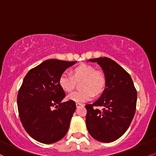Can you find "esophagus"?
Masks as SVG:
<instances>
[{
    "instance_id": "34e87169",
    "label": "esophagus",
    "mask_w": 156,
    "mask_h": 156,
    "mask_svg": "<svg viewBox=\"0 0 156 156\" xmlns=\"http://www.w3.org/2000/svg\"><path fill=\"white\" fill-rule=\"evenodd\" d=\"M82 106H84V105L82 104V103H80V102H77V103H76V107H77V108H80V107H82Z\"/></svg>"
}]
</instances>
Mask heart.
Returning a JSON list of instances; mask_svg holds the SVG:
<instances>
[{"mask_svg": "<svg viewBox=\"0 0 156 156\" xmlns=\"http://www.w3.org/2000/svg\"><path fill=\"white\" fill-rule=\"evenodd\" d=\"M73 76L68 73H62L59 77L60 87L66 92H71L76 87V80L83 79V89L71 94L67 99L76 102H83L92 99L94 95L102 94L105 87L106 80L103 73L95 71L92 66L86 64L78 65L73 70Z\"/></svg>", "mask_w": 156, "mask_h": 156, "instance_id": "b5f03b06", "label": "heart"}]
</instances>
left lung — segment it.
<instances>
[{
  "label": "left lung",
  "mask_w": 156,
  "mask_h": 156,
  "mask_svg": "<svg viewBox=\"0 0 156 156\" xmlns=\"http://www.w3.org/2000/svg\"><path fill=\"white\" fill-rule=\"evenodd\" d=\"M102 67L106 84L101 97L86 105V123L94 139L112 142L121 137L132 123L136 111L137 93L130 75L115 61L108 57L91 59ZM103 107L99 110L96 106Z\"/></svg>",
  "instance_id": "1"
}]
</instances>
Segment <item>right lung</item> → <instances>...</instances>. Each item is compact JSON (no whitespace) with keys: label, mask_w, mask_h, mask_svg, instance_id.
<instances>
[{"label":"right lung","mask_w":156,"mask_h":156,"mask_svg":"<svg viewBox=\"0 0 156 156\" xmlns=\"http://www.w3.org/2000/svg\"><path fill=\"white\" fill-rule=\"evenodd\" d=\"M76 63L48 59L24 77L17 95L19 115L26 132L37 142L54 143L68 131L76 105L70 100L62 102L65 93L59 79L67 68Z\"/></svg>","instance_id":"1"}]
</instances>
